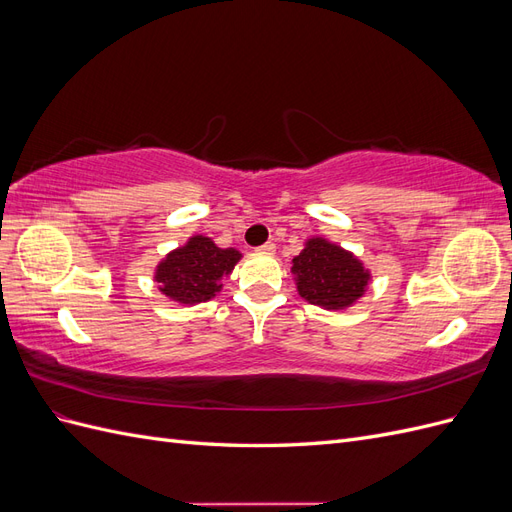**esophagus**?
Wrapping results in <instances>:
<instances>
[{
  "mask_svg": "<svg viewBox=\"0 0 512 512\" xmlns=\"http://www.w3.org/2000/svg\"><path fill=\"white\" fill-rule=\"evenodd\" d=\"M258 252H265V254H273L275 252V243L273 241H267L265 245L258 247Z\"/></svg>",
  "mask_w": 512,
  "mask_h": 512,
  "instance_id": "obj_1",
  "label": "esophagus"
}]
</instances>
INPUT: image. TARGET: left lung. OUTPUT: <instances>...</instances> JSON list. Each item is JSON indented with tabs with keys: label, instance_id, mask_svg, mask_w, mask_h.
I'll return each instance as SVG.
<instances>
[{
	"label": "left lung",
	"instance_id": "left-lung-1",
	"mask_svg": "<svg viewBox=\"0 0 512 512\" xmlns=\"http://www.w3.org/2000/svg\"><path fill=\"white\" fill-rule=\"evenodd\" d=\"M292 273L297 275L301 297L324 309L352 305L369 280L359 260L324 239L307 241L305 250L292 260Z\"/></svg>",
	"mask_w": 512,
	"mask_h": 512
}]
</instances>
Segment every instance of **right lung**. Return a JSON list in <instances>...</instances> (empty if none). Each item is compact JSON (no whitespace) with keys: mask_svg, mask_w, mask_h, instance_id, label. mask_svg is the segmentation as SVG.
I'll return each instance as SVG.
<instances>
[{"mask_svg":"<svg viewBox=\"0 0 512 512\" xmlns=\"http://www.w3.org/2000/svg\"><path fill=\"white\" fill-rule=\"evenodd\" d=\"M239 258L241 254L232 247L222 250L211 239L196 235L166 256L156 271V282L166 297L179 303L209 301Z\"/></svg>","mask_w":512,"mask_h":512,"instance_id":"add662e5","label":"right lung"}]
</instances>
